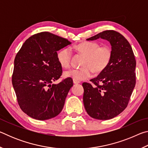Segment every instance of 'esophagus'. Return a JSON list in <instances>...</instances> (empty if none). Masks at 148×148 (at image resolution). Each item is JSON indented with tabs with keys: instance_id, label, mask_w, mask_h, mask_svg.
I'll use <instances>...</instances> for the list:
<instances>
[{
	"instance_id": "34e87169",
	"label": "esophagus",
	"mask_w": 148,
	"mask_h": 148,
	"mask_svg": "<svg viewBox=\"0 0 148 148\" xmlns=\"http://www.w3.org/2000/svg\"><path fill=\"white\" fill-rule=\"evenodd\" d=\"M73 83H74V84H79L80 82H79V81H77V80L73 79Z\"/></svg>"
}]
</instances>
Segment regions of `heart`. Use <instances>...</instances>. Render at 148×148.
<instances>
[{
  "label": "heart",
  "mask_w": 148,
  "mask_h": 148,
  "mask_svg": "<svg viewBox=\"0 0 148 148\" xmlns=\"http://www.w3.org/2000/svg\"><path fill=\"white\" fill-rule=\"evenodd\" d=\"M74 49L85 57L81 69H71L64 72V76L77 81L86 79L91 76L92 72L99 74L104 71L112 59V51L109 46H102L97 42H85L74 47ZM57 58L62 68H68L71 64L72 50L64 47L57 53Z\"/></svg>",
  "instance_id": "b5f03b06"
}]
</instances>
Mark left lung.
Instances as JSON below:
<instances>
[{
  "label": "left lung",
  "instance_id": "8db88e82",
  "mask_svg": "<svg viewBox=\"0 0 148 148\" xmlns=\"http://www.w3.org/2000/svg\"><path fill=\"white\" fill-rule=\"evenodd\" d=\"M106 40L112 46V59L91 84L84 82L83 101L87 113L94 119L114 118L126 108L136 84V60L131 46L122 34L104 31L87 40Z\"/></svg>",
  "mask_w": 148,
  "mask_h": 148
}]
</instances>
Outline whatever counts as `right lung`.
I'll list each match as a JSON object with an SVG mask.
<instances>
[{
	"mask_svg": "<svg viewBox=\"0 0 148 148\" xmlns=\"http://www.w3.org/2000/svg\"><path fill=\"white\" fill-rule=\"evenodd\" d=\"M71 44L50 32H40L27 39L15 57L12 85L22 111L32 118H53L63 108L73 81L68 77L51 84L62 72L57 51Z\"/></svg>",
	"mask_w": 148,
	"mask_h": 148,
	"instance_id": "1",
	"label": "right lung"
}]
</instances>
